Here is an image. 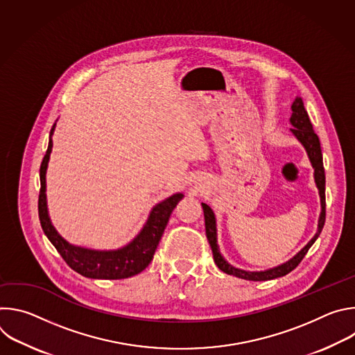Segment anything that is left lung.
Masks as SVG:
<instances>
[{
  "mask_svg": "<svg viewBox=\"0 0 355 355\" xmlns=\"http://www.w3.org/2000/svg\"><path fill=\"white\" fill-rule=\"evenodd\" d=\"M289 123L292 125L291 133L297 139V141L303 146V148L306 150V155L309 157V162L315 170L313 178L315 184L319 189V196H320V215L318 220V232L316 234L308 241V244L303 247L300 251H297L296 254L285 261L284 264H279L277 267L263 270V271H248V270H241L234 266H232L223 256L219 250L218 245V229H216V216L214 211L211 209L209 205H207L205 202H202V208H204V216H205V230H207V237L211 244L212 252H214V260L219 270L229 275H234L243 279L248 281H268L274 278H279L291 272L296 266L302 261V259L306 256V252L309 248L313 245V243L318 240L323 226H324V219H326V177H324V168H323V156H322V148H320V141L318 135L313 130V126L311 123L309 115L305 110V105H303V101L300 96H296L295 101L291 105V118Z\"/></svg>",
  "mask_w": 355,
  "mask_h": 355,
  "instance_id": "1",
  "label": "left lung"
}]
</instances>
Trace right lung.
I'll return each instance as SVG.
<instances>
[{"label": "right lung", "instance_id": "right-lung-1", "mask_svg": "<svg viewBox=\"0 0 355 355\" xmlns=\"http://www.w3.org/2000/svg\"><path fill=\"white\" fill-rule=\"evenodd\" d=\"M56 123L50 130L47 151L40 166V193H39V219L47 239L60 252L63 260L76 272L94 279H123L141 272L153 260L155 251L164 233L171 212L184 198L182 192L173 193L163 199L150 211L148 218L140 232L123 247L115 250H95L69 243L59 234L50 220L46 199V171L52 153Z\"/></svg>", "mask_w": 355, "mask_h": 355}]
</instances>
